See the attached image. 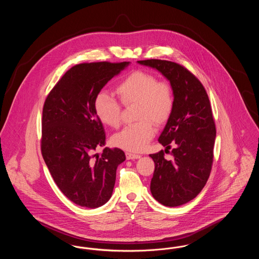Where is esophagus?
Listing matches in <instances>:
<instances>
[{
	"mask_svg": "<svg viewBox=\"0 0 259 259\" xmlns=\"http://www.w3.org/2000/svg\"><path fill=\"white\" fill-rule=\"evenodd\" d=\"M140 157H141L140 154H136V153H132V152H126V158L127 159H138Z\"/></svg>",
	"mask_w": 259,
	"mask_h": 259,
	"instance_id": "esophagus-1",
	"label": "esophagus"
}]
</instances>
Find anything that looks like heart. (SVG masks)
I'll return each instance as SVG.
<instances>
[{
	"instance_id": "b5f03b06",
	"label": "heart",
	"mask_w": 259,
	"mask_h": 259,
	"mask_svg": "<svg viewBox=\"0 0 259 259\" xmlns=\"http://www.w3.org/2000/svg\"><path fill=\"white\" fill-rule=\"evenodd\" d=\"M125 106L137 104V117L141 121L129 124L115 134L116 146L130 150L142 151L155 134V126L165 123L174 109V92L166 80L145 71H135L124 77L115 89ZM95 112L102 123L117 128L121 122V105L107 92H100L94 100Z\"/></svg>"
}]
</instances>
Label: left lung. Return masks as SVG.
I'll return each mask as SVG.
<instances>
[{"label":"left lung","instance_id":"8db88e82","mask_svg":"<svg viewBox=\"0 0 259 259\" xmlns=\"http://www.w3.org/2000/svg\"><path fill=\"white\" fill-rule=\"evenodd\" d=\"M138 63L158 70L171 83L174 109L158 142L164 151L149 154L155 168L150 183L152 196L167 207L191 201L206 185L213 161L215 124L205 87L183 65L160 59Z\"/></svg>","mask_w":259,"mask_h":259}]
</instances>
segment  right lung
<instances>
[{"label": "right lung", "mask_w": 259, "mask_h": 259, "mask_svg": "<svg viewBox=\"0 0 259 259\" xmlns=\"http://www.w3.org/2000/svg\"><path fill=\"white\" fill-rule=\"evenodd\" d=\"M129 62H92L68 70L45 101L40 149L62 193L73 203L98 208L109 201L117 166L125 160L120 148L105 146L106 134L94 100Z\"/></svg>", "instance_id": "right-lung-1"}]
</instances>
